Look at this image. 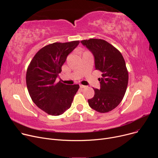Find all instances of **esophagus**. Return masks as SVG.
<instances>
[{
	"instance_id": "esophagus-1",
	"label": "esophagus",
	"mask_w": 158,
	"mask_h": 158,
	"mask_svg": "<svg viewBox=\"0 0 158 158\" xmlns=\"http://www.w3.org/2000/svg\"><path fill=\"white\" fill-rule=\"evenodd\" d=\"M79 86H80V88H85V87H86L85 86H84V85H79Z\"/></svg>"
}]
</instances>
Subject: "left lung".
<instances>
[{
    "instance_id": "left-lung-1",
    "label": "left lung",
    "mask_w": 158,
    "mask_h": 158,
    "mask_svg": "<svg viewBox=\"0 0 158 158\" xmlns=\"http://www.w3.org/2000/svg\"><path fill=\"white\" fill-rule=\"evenodd\" d=\"M94 56L95 67L102 72L98 78L101 88L95 89L93 98L88 104L99 113H107L114 109L126 94L129 75L126 62L118 49L101 39L81 41Z\"/></svg>"
}]
</instances>
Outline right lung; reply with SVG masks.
Returning a JSON list of instances; mask_svg holds the SVG:
<instances>
[{
	"label": "right lung",
	"instance_id": "add662e5",
	"mask_svg": "<svg viewBox=\"0 0 158 158\" xmlns=\"http://www.w3.org/2000/svg\"><path fill=\"white\" fill-rule=\"evenodd\" d=\"M79 41L56 42L45 46L35 54L27 70L26 84L32 101L48 114L58 116L69 109L79 85H67L56 78L68 55Z\"/></svg>",
	"mask_w": 158,
	"mask_h": 158
}]
</instances>
